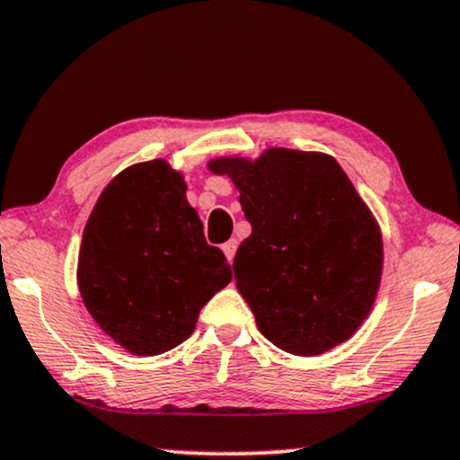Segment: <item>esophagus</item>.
<instances>
[{"label":"esophagus","instance_id":"esophagus-1","mask_svg":"<svg viewBox=\"0 0 460 460\" xmlns=\"http://www.w3.org/2000/svg\"><path fill=\"white\" fill-rule=\"evenodd\" d=\"M235 250H237V240H229V242L223 243V252H225V257H226V261H229V263L235 257Z\"/></svg>","mask_w":460,"mask_h":460}]
</instances>
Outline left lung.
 <instances>
[{
  "label": "left lung",
  "instance_id": "obj_1",
  "mask_svg": "<svg viewBox=\"0 0 460 460\" xmlns=\"http://www.w3.org/2000/svg\"><path fill=\"white\" fill-rule=\"evenodd\" d=\"M212 173L240 190L252 234L234 261L237 290L261 333L284 352L316 357L357 333L382 278V234L333 156L267 148L220 156Z\"/></svg>",
  "mask_w": 460,
  "mask_h": 460
}]
</instances>
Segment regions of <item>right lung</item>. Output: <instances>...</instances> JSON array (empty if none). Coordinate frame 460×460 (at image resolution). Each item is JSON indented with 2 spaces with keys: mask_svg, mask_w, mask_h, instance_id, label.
<instances>
[{
  "mask_svg": "<svg viewBox=\"0 0 460 460\" xmlns=\"http://www.w3.org/2000/svg\"><path fill=\"white\" fill-rule=\"evenodd\" d=\"M229 282L231 267L208 246L187 182L170 163H137L103 189L80 243L78 288L116 344L137 357L172 350Z\"/></svg>",
  "mask_w": 460,
  "mask_h": 460,
  "instance_id": "add662e5",
  "label": "right lung"
}]
</instances>
